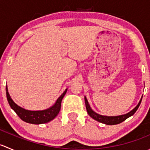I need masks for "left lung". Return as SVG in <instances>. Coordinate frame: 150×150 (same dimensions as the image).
Returning <instances> with one entry per match:
<instances>
[{"instance_id":"obj_1","label":"left lung","mask_w":150,"mask_h":150,"mask_svg":"<svg viewBox=\"0 0 150 150\" xmlns=\"http://www.w3.org/2000/svg\"><path fill=\"white\" fill-rule=\"evenodd\" d=\"M85 103H86V110H87L88 114L91 117H92L93 119H94L95 120L98 122H100L102 123L106 124V125H117V124L120 123V122H123L124 120H126L127 118H128L129 117L132 116L134 113L137 112V110H138L139 107L141 102H142V96L138 104L131 111H130L129 112L126 113L125 115H117V116H106V115H99L98 113L95 112L93 110L91 109V107L89 105L87 99L85 96Z\"/></svg>"}]
</instances>
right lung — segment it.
<instances>
[{
	"mask_svg": "<svg viewBox=\"0 0 150 150\" xmlns=\"http://www.w3.org/2000/svg\"><path fill=\"white\" fill-rule=\"evenodd\" d=\"M6 97L8 104H9L11 108L16 113V115L23 121L28 122V123L38 125V124L46 123V122H50L57 117L60 111L62 101L64 95L66 94L67 88L65 89L62 94L57 99L54 105H52L51 107L46 109V110H36V111L25 110V109L21 107L20 106L17 105L11 97L8 91L7 86L6 87Z\"/></svg>",
	"mask_w": 150,
	"mask_h": 150,
	"instance_id": "right-lung-1",
	"label": "right lung"
}]
</instances>
